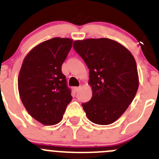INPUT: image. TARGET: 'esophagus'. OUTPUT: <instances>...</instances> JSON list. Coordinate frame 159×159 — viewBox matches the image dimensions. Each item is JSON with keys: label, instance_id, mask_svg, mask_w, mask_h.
Here are the masks:
<instances>
[{"label": "esophagus", "instance_id": "esophagus-1", "mask_svg": "<svg viewBox=\"0 0 159 159\" xmlns=\"http://www.w3.org/2000/svg\"><path fill=\"white\" fill-rule=\"evenodd\" d=\"M73 89H74V92H78L80 91V87H75Z\"/></svg>", "mask_w": 159, "mask_h": 159}]
</instances>
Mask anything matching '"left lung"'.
Instances as JSON below:
<instances>
[{
    "label": "left lung",
    "instance_id": "left-lung-1",
    "mask_svg": "<svg viewBox=\"0 0 159 159\" xmlns=\"http://www.w3.org/2000/svg\"><path fill=\"white\" fill-rule=\"evenodd\" d=\"M73 48L89 69L92 97L82 103L88 119L99 125L116 121L134 99L139 75L134 57L107 38L75 40Z\"/></svg>",
    "mask_w": 159,
    "mask_h": 159
}]
</instances>
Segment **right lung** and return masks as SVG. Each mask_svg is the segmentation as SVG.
Instances as JSON below:
<instances>
[{
    "instance_id": "add662e5",
    "label": "right lung",
    "mask_w": 159,
    "mask_h": 159,
    "mask_svg": "<svg viewBox=\"0 0 159 159\" xmlns=\"http://www.w3.org/2000/svg\"><path fill=\"white\" fill-rule=\"evenodd\" d=\"M72 45L69 38L55 37L32 48L18 76V90L27 111L47 126L61 121L72 99L61 67Z\"/></svg>"
}]
</instances>
